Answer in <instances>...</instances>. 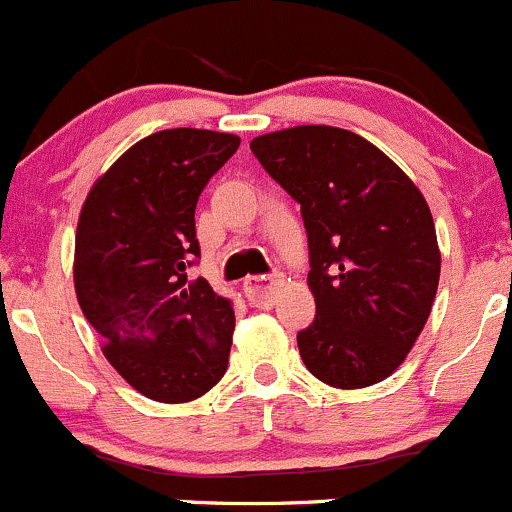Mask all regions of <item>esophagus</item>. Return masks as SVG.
Listing matches in <instances>:
<instances>
[{
  "label": "esophagus",
  "instance_id": "obj_1",
  "mask_svg": "<svg viewBox=\"0 0 512 512\" xmlns=\"http://www.w3.org/2000/svg\"><path fill=\"white\" fill-rule=\"evenodd\" d=\"M280 273L271 276H249L244 280V293L254 307H273L278 298Z\"/></svg>",
  "mask_w": 512,
  "mask_h": 512
}]
</instances>
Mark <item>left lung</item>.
<instances>
[{"label": "left lung", "instance_id": "1", "mask_svg": "<svg viewBox=\"0 0 512 512\" xmlns=\"http://www.w3.org/2000/svg\"><path fill=\"white\" fill-rule=\"evenodd\" d=\"M251 151L305 222L317 305L298 332L307 371L344 390L383 381L437 295L442 261L425 197L386 153L337 126L273 131Z\"/></svg>", "mask_w": 512, "mask_h": 512}]
</instances>
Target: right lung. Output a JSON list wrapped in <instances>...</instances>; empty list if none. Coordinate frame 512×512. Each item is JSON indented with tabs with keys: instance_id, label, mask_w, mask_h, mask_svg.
<instances>
[{
	"instance_id": "right-lung-1",
	"label": "right lung",
	"mask_w": 512,
	"mask_h": 512,
	"mask_svg": "<svg viewBox=\"0 0 512 512\" xmlns=\"http://www.w3.org/2000/svg\"><path fill=\"white\" fill-rule=\"evenodd\" d=\"M239 136L166 129L146 136L95 183L75 234V293L119 376L158 403H188L229 364L232 300L205 278L195 207Z\"/></svg>"
}]
</instances>
